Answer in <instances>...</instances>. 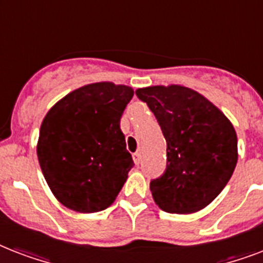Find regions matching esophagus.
I'll list each match as a JSON object with an SVG mask.
<instances>
[{
  "instance_id": "1",
  "label": "esophagus",
  "mask_w": 263,
  "mask_h": 263,
  "mask_svg": "<svg viewBox=\"0 0 263 263\" xmlns=\"http://www.w3.org/2000/svg\"><path fill=\"white\" fill-rule=\"evenodd\" d=\"M134 162H135V165H139L142 162V154L139 152L134 154Z\"/></svg>"
}]
</instances>
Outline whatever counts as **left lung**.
I'll use <instances>...</instances> for the list:
<instances>
[{"label":"left lung","instance_id":"obj_1","mask_svg":"<svg viewBox=\"0 0 263 263\" xmlns=\"http://www.w3.org/2000/svg\"><path fill=\"white\" fill-rule=\"evenodd\" d=\"M166 140V171L150 183L164 212L191 214L216 199L237 162L232 123L203 95L171 84L138 88Z\"/></svg>","mask_w":263,"mask_h":263}]
</instances>
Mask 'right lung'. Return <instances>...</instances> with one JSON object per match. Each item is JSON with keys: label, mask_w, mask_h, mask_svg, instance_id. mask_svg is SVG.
I'll return each instance as SVG.
<instances>
[{"label": "right lung", "mask_w": 263, "mask_h": 263, "mask_svg": "<svg viewBox=\"0 0 263 263\" xmlns=\"http://www.w3.org/2000/svg\"><path fill=\"white\" fill-rule=\"evenodd\" d=\"M134 90L111 82L86 84L47 111L36 154L53 195L79 213L105 210L134 166L120 119Z\"/></svg>", "instance_id": "right-lung-1"}]
</instances>
